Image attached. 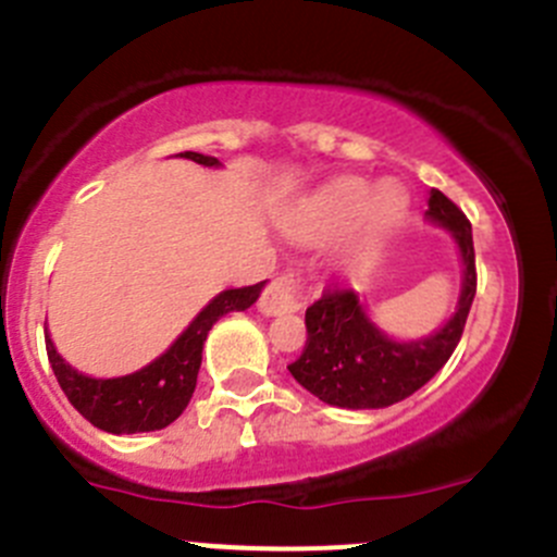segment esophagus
I'll use <instances>...</instances> for the list:
<instances>
[{"label":"esophagus","instance_id":"1","mask_svg":"<svg viewBox=\"0 0 557 557\" xmlns=\"http://www.w3.org/2000/svg\"><path fill=\"white\" fill-rule=\"evenodd\" d=\"M301 299H305V280L296 269H285L267 285L258 307H261L263 314L296 312L301 310Z\"/></svg>","mask_w":557,"mask_h":557}]
</instances>
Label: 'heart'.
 <instances>
[{
    "instance_id": "obj_1",
    "label": "heart",
    "mask_w": 557,
    "mask_h": 557,
    "mask_svg": "<svg viewBox=\"0 0 557 557\" xmlns=\"http://www.w3.org/2000/svg\"><path fill=\"white\" fill-rule=\"evenodd\" d=\"M404 207L407 194L393 180L369 188L361 177H339L285 212L283 228L307 245L329 243L347 228L345 256H358L391 232Z\"/></svg>"
}]
</instances>
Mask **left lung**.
Returning <instances> with one entry per match:
<instances>
[{
	"mask_svg": "<svg viewBox=\"0 0 557 557\" xmlns=\"http://www.w3.org/2000/svg\"><path fill=\"white\" fill-rule=\"evenodd\" d=\"M425 215L450 228L463 258V290L458 310L436 334L418 342L387 339L367 318L350 288L323 290L307 307L305 352L288 367L301 387L320 401L347 409H383L420 391L447 361L463 336L466 318L476 294L471 223L455 201L431 188Z\"/></svg>",
	"mask_w": 557,
	"mask_h": 557,
	"instance_id": "8db88e82",
	"label": "left lung"
}]
</instances>
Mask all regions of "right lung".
<instances>
[{"label":"right lung","instance_id":"right-lung-1","mask_svg":"<svg viewBox=\"0 0 557 557\" xmlns=\"http://www.w3.org/2000/svg\"><path fill=\"white\" fill-rule=\"evenodd\" d=\"M180 156L196 161V164L218 166L215 156H201L194 150H185ZM261 288L263 283H256L247 285V288H232L218 294L205 310L196 314L194 323L177 336V342L164 356L156 358L139 372L126 374V377L94 380L75 372L55 352L50 336H45L48 361L72 407L97 429L107 431V434H139V431L166 429L183 414L190 396H194L201 367V347H205V339L215 320L256 305Z\"/></svg>","mask_w":557,"mask_h":557}]
</instances>
